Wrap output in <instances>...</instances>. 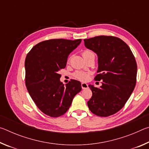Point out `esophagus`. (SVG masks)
Returning a JSON list of instances; mask_svg holds the SVG:
<instances>
[{"instance_id":"esophagus-1","label":"esophagus","mask_w":149,"mask_h":149,"mask_svg":"<svg viewBox=\"0 0 149 149\" xmlns=\"http://www.w3.org/2000/svg\"><path fill=\"white\" fill-rule=\"evenodd\" d=\"M81 87L83 89H85L88 88V85L86 84V83H81Z\"/></svg>"}]
</instances>
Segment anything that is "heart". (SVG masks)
Segmentation results:
<instances>
[{
	"instance_id": "1",
	"label": "heart",
	"mask_w": 149,
	"mask_h": 149,
	"mask_svg": "<svg viewBox=\"0 0 149 149\" xmlns=\"http://www.w3.org/2000/svg\"><path fill=\"white\" fill-rule=\"evenodd\" d=\"M83 56H84V58L91 56L95 57V54L93 53L92 51H91V50H85V51L83 52ZM74 75L76 79L80 81H86L88 79V77H89V74L82 71L75 72L74 74Z\"/></svg>"
}]
</instances>
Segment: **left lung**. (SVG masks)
<instances>
[{"label": "left lung", "instance_id": "left-lung-1", "mask_svg": "<svg viewBox=\"0 0 149 149\" xmlns=\"http://www.w3.org/2000/svg\"><path fill=\"white\" fill-rule=\"evenodd\" d=\"M88 49L97 54L99 74L95 80H102L99 88L89 85L93 93L87 102L91 112L107 117L122 109L136 84L137 66L128 45L122 39L100 35L84 39Z\"/></svg>", "mask_w": 149, "mask_h": 149}]
</instances>
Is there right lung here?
<instances>
[{"label":"right lung","instance_id":"1","mask_svg":"<svg viewBox=\"0 0 149 149\" xmlns=\"http://www.w3.org/2000/svg\"><path fill=\"white\" fill-rule=\"evenodd\" d=\"M81 42V39L47 40L35 45L27 54V89L39 109L50 117L64 115L81 90V82L77 80L72 79L64 85L58 74L66 65L69 54Z\"/></svg>","mask_w":149,"mask_h":149}]
</instances>
